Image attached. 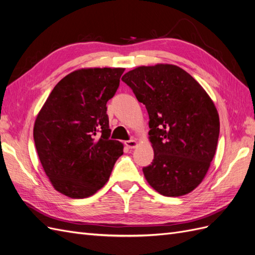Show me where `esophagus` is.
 I'll return each instance as SVG.
<instances>
[{"label": "esophagus", "instance_id": "obj_1", "mask_svg": "<svg viewBox=\"0 0 255 255\" xmlns=\"http://www.w3.org/2000/svg\"><path fill=\"white\" fill-rule=\"evenodd\" d=\"M125 145L127 148H134V147L137 145V142L135 139H129V141L125 142Z\"/></svg>", "mask_w": 255, "mask_h": 255}]
</instances>
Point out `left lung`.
I'll return each mask as SVG.
<instances>
[{
    "label": "left lung",
    "instance_id": "obj_1",
    "mask_svg": "<svg viewBox=\"0 0 255 255\" xmlns=\"http://www.w3.org/2000/svg\"><path fill=\"white\" fill-rule=\"evenodd\" d=\"M122 80L145 105L154 157L144 176L163 196L192 192L214 158L219 117L203 88L172 64L138 67Z\"/></svg>",
    "mask_w": 255,
    "mask_h": 255
}]
</instances>
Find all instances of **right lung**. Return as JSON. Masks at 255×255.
I'll use <instances>...</instances> for the list:
<instances>
[{"mask_svg":"<svg viewBox=\"0 0 255 255\" xmlns=\"http://www.w3.org/2000/svg\"><path fill=\"white\" fill-rule=\"evenodd\" d=\"M125 69H81L55 86L35 122L39 159L56 191L92 196L106 184L123 144L110 139L107 103Z\"/></svg>","mask_w":255,"mask_h":255,"instance_id":"right-lung-1","label":"right lung"}]
</instances>
